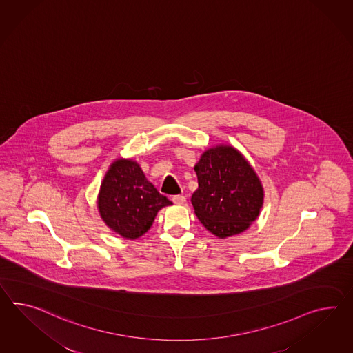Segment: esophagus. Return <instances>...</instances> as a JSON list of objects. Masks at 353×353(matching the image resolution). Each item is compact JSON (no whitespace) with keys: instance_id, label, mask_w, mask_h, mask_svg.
<instances>
[{"instance_id":"esophagus-1","label":"esophagus","mask_w":353,"mask_h":353,"mask_svg":"<svg viewBox=\"0 0 353 353\" xmlns=\"http://www.w3.org/2000/svg\"><path fill=\"white\" fill-rule=\"evenodd\" d=\"M172 202L175 203V205H184L185 203V197L184 196H181V194H178V196H174L172 197Z\"/></svg>"}]
</instances>
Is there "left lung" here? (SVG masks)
Returning <instances> with one entry per match:
<instances>
[{"mask_svg": "<svg viewBox=\"0 0 353 353\" xmlns=\"http://www.w3.org/2000/svg\"><path fill=\"white\" fill-rule=\"evenodd\" d=\"M199 188L190 202L202 225L224 239L247 230L260 215L263 188L251 163L230 145L208 148L194 165Z\"/></svg>", "mask_w": 353, "mask_h": 353, "instance_id": "8db88e82", "label": "left lung"}]
</instances>
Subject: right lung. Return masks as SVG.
<instances>
[{"instance_id": "obj_1", "label": "right lung", "mask_w": 353, "mask_h": 353, "mask_svg": "<svg viewBox=\"0 0 353 353\" xmlns=\"http://www.w3.org/2000/svg\"><path fill=\"white\" fill-rule=\"evenodd\" d=\"M172 205L147 181L133 159H117L101 183L97 208L103 223L127 239H137L148 232L157 212Z\"/></svg>"}]
</instances>
